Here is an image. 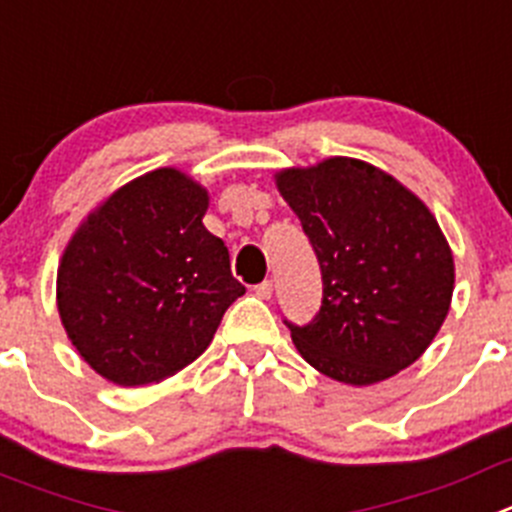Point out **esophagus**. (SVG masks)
<instances>
[{
    "label": "esophagus",
    "instance_id": "esophagus-1",
    "mask_svg": "<svg viewBox=\"0 0 512 512\" xmlns=\"http://www.w3.org/2000/svg\"><path fill=\"white\" fill-rule=\"evenodd\" d=\"M253 292H256V297L259 299H271V294H274V284H271V281H261V284L253 287Z\"/></svg>",
    "mask_w": 512,
    "mask_h": 512
}]
</instances>
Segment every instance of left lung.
Segmentation results:
<instances>
[{"mask_svg": "<svg viewBox=\"0 0 512 512\" xmlns=\"http://www.w3.org/2000/svg\"><path fill=\"white\" fill-rule=\"evenodd\" d=\"M276 190L320 259V314L292 330L314 370L373 386L426 353L452 307L454 253L424 200L375 164L327 157L284 167Z\"/></svg>", "mask_w": 512, "mask_h": 512, "instance_id": "1", "label": "left lung"}]
</instances>
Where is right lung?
I'll return each mask as SVG.
<instances>
[{"mask_svg": "<svg viewBox=\"0 0 512 512\" xmlns=\"http://www.w3.org/2000/svg\"><path fill=\"white\" fill-rule=\"evenodd\" d=\"M208 187L177 167L144 172L78 223L58 264L65 335L101 378L152 386L213 342L246 294L228 248L203 225Z\"/></svg>", "mask_w": 512, "mask_h": 512, "instance_id": "add662e5", "label": "right lung"}]
</instances>
